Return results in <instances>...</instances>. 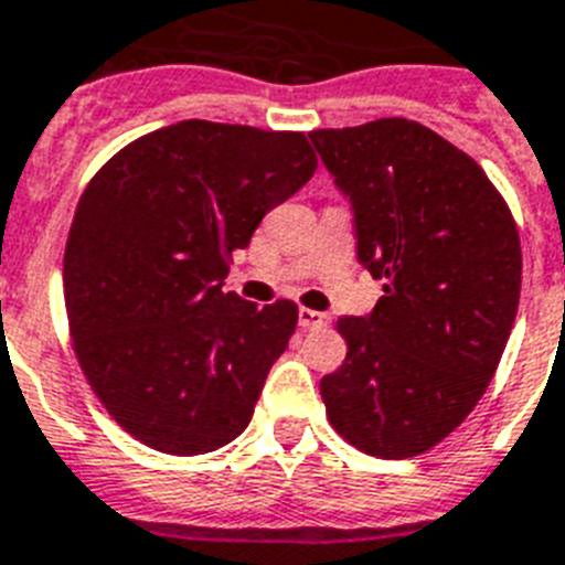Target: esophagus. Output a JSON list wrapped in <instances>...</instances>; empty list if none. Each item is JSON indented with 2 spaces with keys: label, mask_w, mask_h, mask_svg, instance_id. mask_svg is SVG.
<instances>
[{
  "label": "esophagus",
  "mask_w": 565,
  "mask_h": 565,
  "mask_svg": "<svg viewBox=\"0 0 565 565\" xmlns=\"http://www.w3.org/2000/svg\"><path fill=\"white\" fill-rule=\"evenodd\" d=\"M327 312L310 310V307H301L298 310V324L305 327V330H319V327H327Z\"/></svg>",
  "instance_id": "esophagus-1"
}]
</instances>
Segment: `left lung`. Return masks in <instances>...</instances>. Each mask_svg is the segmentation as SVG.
<instances>
[{"instance_id":"left-lung-1","label":"left lung","mask_w":565,"mask_h":565,"mask_svg":"<svg viewBox=\"0 0 565 565\" xmlns=\"http://www.w3.org/2000/svg\"><path fill=\"white\" fill-rule=\"evenodd\" d=\"M350 198L359 264L382 278L371 316L335 321L348 359L321 379L327 419L359 451L425 454L494 379L520 305V235L477 160L422 122L310 131Z\"/></svg>"}]
</instances>
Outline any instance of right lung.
I'll list each match as a JSON object with an SVG mask.
<instances>
[{"label": "right lung", "instance_id": "right-lung-1", "mask_svg": "<svg viewBox=\"0 0 565 565\" xmlns=\"http://www.w3.org/2000/svg\"><path fill=\"white\" fill-rule=\"evenodd\" d=\"M316 166L305 131L183 120L137 137L85 186L63 264L71 339L135 439L198 457L244 434L298 307L221 287L232 253Z\"/></svg>", "mask_w": 565, "mask_h": 565}]
</instances>
